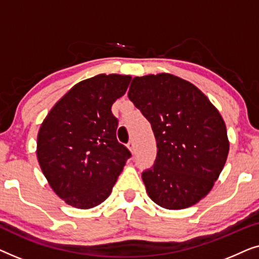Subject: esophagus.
<instances>
[{"label":"esophagus","instance_id":"34e87169","mask_svg":"<svg viewBox=\"0 0 259 259\" xmlns=\"http://www.w3.org/2000/svg\"><path fill=\"white\" fill-rule=\"evenodd\" d=\"M127 147H128V150L131 151V153L134 154V152H136V148H134V143H133V141H131V143H128V145H127Z\"/></svg>","mask_w":259,"mask_h":259}]
</instances>
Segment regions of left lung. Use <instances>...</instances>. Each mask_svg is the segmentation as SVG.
Instances as JSON below:
<instances>
[{
  "label": "left lung",
  "mask_w": 259,
  "mask_h": 259,
  "mask_svg": "<svg viewBox=\"0 0 259 259\" xmlns=\"http://www.w3.org/2000/svg\"><path fill=\"white\" fill-rule=\"evenodd\" d=\"M128 98L151 122L157 140L154 165L141 176L148 197L167 210L197 204L228 159L221 113L193 83L168 73L136 76Z\"/></svg>",
  "instance_id": "8db88e82"
}]
</instances>
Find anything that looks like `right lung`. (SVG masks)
Segmentation results:
<instances>
[{"mask_svg":"<svg viewBox=\"0 0 259 259\" xmlns=\"http://www.w3.org/2000/svg\"><path fill=\"white\" fill-rule=\"evenodd\" d=\"M131 75L99 74L73 86L38 130L36 155L53 191L70 206L92 208L108 198L130 151L116 140L111 111Z\"/></svg>","mask_w":259,"mask_h":259,"instance_id":"1","label":"right lung"}]
</instances>
